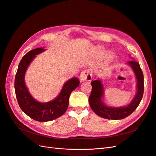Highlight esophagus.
I'll return each mask as SVG.
<instances>
[{
    "label": "esophagus",
    "instance_id": "1",
    "mask_svg": "<svg viewBox=\"0 0 156 156\" xmlns=\"http://www.w3.org/2000/svg\"><path fill=\"white\" fill-rule=\"evenodd\" d=\"M92 79V73L90 70H83L80 74V80L81 82L84 81H91Z\"/></svg>",
    "mask_w": 156,
    "mask_h": 156
}]
</instances>
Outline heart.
<instances>
[{"mask_svg": "<svg viewBox=\"0 0 156 156\" xmlns=\"http://www.w3.org/2000/svg\"><path fill=\"white\" fill-rule=\"evenodd\" d=\"M98 53H99V57H103L104 55L105 54V50H103V49H100V50H99V51H98ZM112 57H113L112 53H108L107 56H106V59H107L108 61H110L112 59Z\"/></svg>", "mask_w": 156, "mask_h": 156, "instance_id": "b5f03b06", "label": "heart"}]
</instances>
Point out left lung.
<instances>
[{"mask_svg":"<svg viewBox=\"0 0 156 156\" xmlns=\"http://www.w3.org/2000/svg\"><path fill=\"white\" fill-rule=\"evenodd\" d=\"M134 71L136 78L137 92L134 99L126 106L110 107L102 101L104 90L101 81L97 80L91 82L92 91L89 97V103L91 109L99 116L108 119H122L129 116L139 105L144 93V76L139 63L135 60L128 62Z\"/></svg>","mask_w":156,"mask_h":156,"instance_id":"left-lung-1","label":"left lung"}]
</instances>
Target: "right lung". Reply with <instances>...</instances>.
Listing matches in <instances>:
<instances>
[{"mask_svg":"<svg viewBox=\"0 0 156 156\" xmlns=\"http://www.w3.org/2000/svg\"><path fill=\"white\" fill-rule=\"evenodd\" d=\"M44 50L43 48H38L26 53L18 65L14 83L16 95L20 107L28 116L38 122L51 121L64 114L68 108L71 92L80 84L77 78H73L64 84L59 95L55 99L44 103L35 100L25 86V74L36 55Z\"/></svg>","mask_w":156,"mask_h":156,"instance_id":"add662e5","label":"right lung"}]
</instances>
